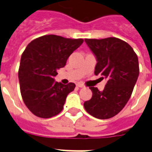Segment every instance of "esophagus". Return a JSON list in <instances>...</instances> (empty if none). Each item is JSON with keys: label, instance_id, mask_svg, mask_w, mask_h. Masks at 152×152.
Masks as SVG:
<instances>
[{"label": "esophagus", "instance_id": "1", "mask_svg": "<svg viewBox=\"0 0 152 152\" xmlns=\"http://www.w3.org/2000/svg\"><path fill=\"white\" fill-rule=\"evenodd\" d=\"M76 86H77V87H78V88H84V85H83V84H82V83H76Z\"/></svg>", "mask_w": 152, "mask_h": 152}]
</instances>
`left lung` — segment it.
I'll return each mask as SVG.
<instances>
[{"label":"left lung","instance_id":"left-lung-1","mask_svg":"<svg viewBox=\"0 0 152 152\" xmlns=\"http://www.w3.org/2000/svg\"><path fill=\"white\" fill-rule=\"evenodd\" d=\"M84 41L95 55L97 64L95 74L107 80L102 91L91 87L92 97L83 106L91 115L108 119L118 114L131 97L139 76L138 57L133 49L118 38L85 39Z\"/></svg>","mask_w":152,"mask_h":152}]
</instances>
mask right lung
I'll list each match as a JSON object with an SVG mask.
<instances>
[{
    "label": "right lung",
    "instance_id": "1",
    "mask_svg": "<svg viewBox=\"0 0 152 152\" xmlns=\"http://www.w3.org/2000/svg\"><path fill=\"white\" fill-rule=\"evenodd\" d=\"M83 42L82 39L49 34L27 45L21 56L18 76L23 100L35 116L50 118L63 110L67 95L76 85L56 82L54 76Z\"/></svg>",
    "mask_w": 152,
    "mask_h": 152
}]
</instances>
